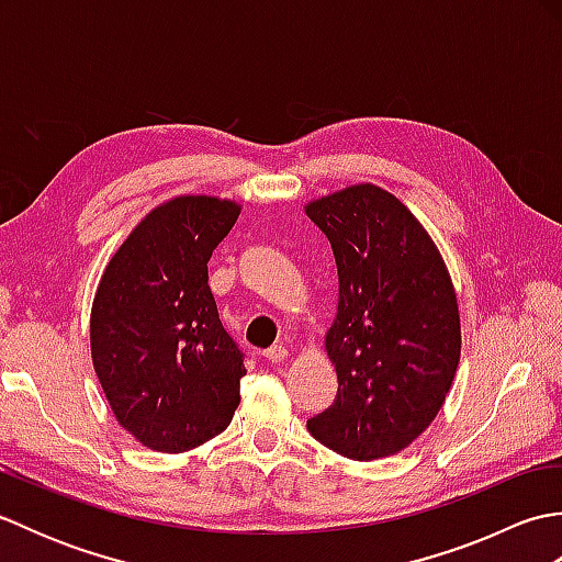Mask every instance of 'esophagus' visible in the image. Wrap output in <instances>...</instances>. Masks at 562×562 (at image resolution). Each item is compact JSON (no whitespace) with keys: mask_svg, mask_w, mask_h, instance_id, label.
<instances>
[{"mask_svg":"<svg viewBox=\"0 0 562 562\" xmlns=\"http://www.w3.org/2000/svg\"><path fill=\"white\" fill-rule=\"evenodd\" d=\"M262 357H266L268 362H282L284 357H288V348H284V345H272V348L262 352Z\"/></svg>","mask_w":562,"mask_h":562,"instance_id":"1","label":"esophagus"}]
</instances>
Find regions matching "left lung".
<instances>
[{
    "label": "left lung",
    "mask_w": 562,
    "mask_h": 562,
    "mask_svg": "<svg viewBox=\"0 0 562 562\" xmlns=\"http://www.w3.org/2000/svg\"><path fill=\"white\" fill-rule=\"evenodd\" d=\"M338 266L326 333L338 396L306 423L355 461L398 453L435 420L457 376L461 318L439 248L403 202L357 183L306 202Z\"/></svg>",
    "instance_id": "obj_1"
}]
</instances>
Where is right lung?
<instances>
[{"label": "right lung", "mask_w": 562, "mask_h": 562, "mask_svg": "<svg viewBox=\"0 0 562 562\" xmlns=\"http://www.w3.org/2000/svg\"><path fill=\"white\" fill-rule=\"evenodd\" d=\"M241 205L178 195L154 207L105 266L91 360L115 420L142 445L190 451L229 427L246 374L207 284V260Z\"/></svg>", "instance_id": "obj_1"}]
</instances>
